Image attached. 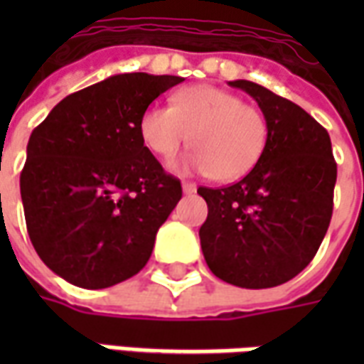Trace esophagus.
<instances>
[{"instance_id":"esophagus-1","label":"esophagus","mask_w":364,"mask_h":364,"mask_svg":"<svg viewBox=\"0 0 364 364\" xmlns=\"http://www.w3.org/2000/svg\"><path fill=\"white\" fill-rule=\"evenodd\" d=\"M181 187H183V193H185V195H191V193H195V191H197V185L191 181H183Z\"/></svg>"}]
</instances>
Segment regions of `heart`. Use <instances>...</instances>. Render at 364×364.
Segmentation results:
<instances>
[{"instance_id": "obj_1", "label": "heart", "mask_w": 364, "mask_h": 364, "mask_svg": "<svg viewBox=\"0 0 364 364\" xmlns=\"http://www.w3.org/2000/svg\"><path fill=\"white\" fill-rule=\"evenodd\" d=\"M171 101V107L150 105L142 112L140 138L159 158L173 156L191 138L195 150L173 159V171L237 181L257 166L269 142V122L259 107L208 83L179 90Z\"/></svg>"}]
</instances>
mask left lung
I'll return each mask as SVG.
<instances>
[{"mask_svg":"<svg viewBox=\"0 0 364 364\" xmlns=\"http://www.w3.org/2000/svg\"><path fill=\"white\" fill-rule=\"evenodd\" d=\"M232 87L257 101L269 122L263 156L242 181L198 187L208 216L198 230L208 269L242 289H271L314 259L333 210L337 166L326 128L259 83Z\"/></svg>","mask_w":364,"mask_h":364,"instance_id":"8db88e82","label":"left lung"}]
</instances>
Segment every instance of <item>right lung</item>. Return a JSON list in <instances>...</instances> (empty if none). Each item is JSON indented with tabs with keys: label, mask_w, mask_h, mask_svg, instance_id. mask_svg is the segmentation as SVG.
I'll return each instance as SVG.
<instances>
[{
	"label": "right lung",
	"mask_w": 364,
	"mask_h": 364,
	"mask_svg": "<svg viewBox=\"0 0 364 364\" xmlns=\"http://www.w3.org/2000/svg\"><path fill=\"white\" fill-rule=\"evenodd\" d=\"M179 75L117 74L62 99L33 130L21 173L28 237L44 265L107 289L148 263L181 183L140 138V117Z\"/></svg>",
	"instance_id": "right-lung-1"
}]
</instances>
